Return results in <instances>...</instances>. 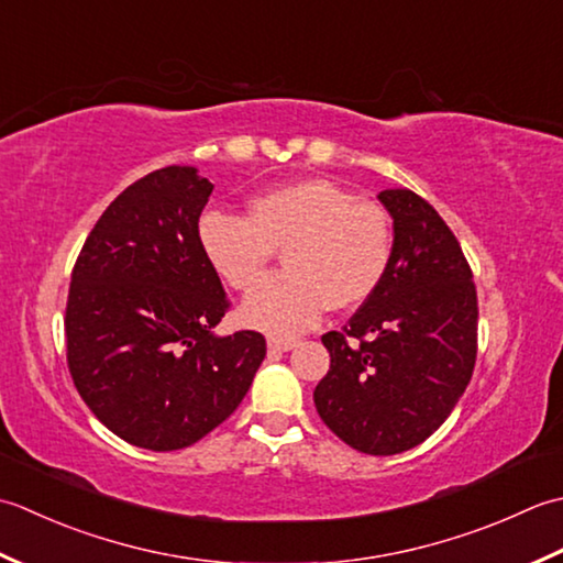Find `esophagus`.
<instances>
[{"instance_id": "obj_1", "label": "esophagus", "mask_w": 563, "mask_h": 563, "mask_svg": "<svg viewBox=\"0 0 563 563\" xmlns=\"http://www.w3.org/2000/svg\"><path fill=\"white\" fill-rule=\"evenodd\" d=\"M267 347L272 352H289V350L296 347V340L294 338H269Z\"/></svg>"}]
</instances>
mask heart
<instances>
[{
  "instance_id": "b5f03b06",
  "label": "heart",
  "mask_w": 563,
  "mask_h": 563,
  "mask_svg": "<svg viewBox=\"0 0 563 563\" xmlns=\"http://www.w3.org/2000/svg\"><path fill=\"white\" fill-rule=\"evenodd\" d=\"M203 257L218 277L247 291L282 245L286 267L243 303L250 328L289 338L330 308L347 311L384 284L394 260V223L382 203L360 199L330 179H298L250 199V213L203 211L197 223Z\"/></svg>"
}]
</instances>
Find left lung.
Here are the masks:
<instances>
[{
	"instance_id": "obj_1",
	"label": "left lung",
	"mask_w": 563,
	"mask_h": 563,
	"mask_svg": "<svg viewBox=\"0 0 563 563\" xmlns=\"http://www.w3.org/2000/svg\"><path fill=\"white\" fill-rule=\"evenodd\" d=\"M378 201L394 218L384 284L323 345L318 416L352 450L388 456L426 442L454 410L476 364L478 301L462 245L410 189Z\"/></svg>"
}]
</instances>
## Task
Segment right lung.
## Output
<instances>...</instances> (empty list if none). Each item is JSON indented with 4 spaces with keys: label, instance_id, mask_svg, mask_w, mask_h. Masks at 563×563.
Listing matches in <instances>:
<instances>
[{
    "label": "right lung",
    "instance_id": "obj_1",
    "mask_svg": "<svg viewBox=\"0 0 563 563\" xmlns=\"http://www.w3.org/2000/svg\"><path fill=\"white\" fill-rule=\"evenodd\" d=\"M211 191L197 167L133 181L91 228L73 269V382L113 434L143 450H181L221 426L267 354L255 330L213 332L231 303L197 238Z\"/></svg>",
    "mask_w": 563,
    "mask_h": 563
}]
</instances>
